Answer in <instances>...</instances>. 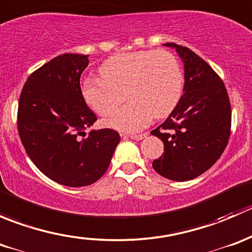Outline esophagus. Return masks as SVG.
<instances>
[{
	"label": "esophagus",
	"instance_id": "1",
	"mask_svg": "<svg viewBox=\"0 0 252 252\" xmlns=\"http://www.w3.org/2000/svg\"><path fill=\"white\" fill-rule=\"evenodd\" d=\"M146 136H147V134L144 133V134H136V135H129V138L133 139V140L139 141V140H142V139H145Z\"/></svg>",
	"mask_w": 252,
	"mask_h": 252
}]
</instances>
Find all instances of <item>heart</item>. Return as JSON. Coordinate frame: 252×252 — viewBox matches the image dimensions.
Returning a JSON list of instances; mask_svg holds the SVG:
<instances>
[{
  "label": "heart",
  "mask_w": 252,
  "mask_h": 252,
  "mask_svg": "<svg viewBox=\"0 0 252 252\" xmlns=\"http://www.w3.org/2000/svg\"><path fill=\"white\" fill-rule=\"evenodd\" d=\"M101 78H88L81 86L85 102L107 117L123 102H130L108 121L112 128L126 133L144 129L152 117L163 118L174 110L183 93L182 68L166 50L118 53L101 64Z\"/></svg>",
  "instance_id": "1"
}]
</instances>
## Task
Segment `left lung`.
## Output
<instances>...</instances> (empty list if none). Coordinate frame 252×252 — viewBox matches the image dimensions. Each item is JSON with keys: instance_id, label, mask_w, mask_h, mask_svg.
<instances>
[{"instance_id": "left-lung-1", "label": "left lung", "mask_w": 252, "mask_h": 252, "mask_svg": "<svg viewBox=\"0 0 252 252\" xmlns=\"http://www.w3.org/2000/svg\"><path fill=\"white\" fill-rule=\"evenodd\" d=\"M184 64L183 95L152 135L163 141L164 154L152 162L167 179L187 182L216 163L230 135L232 110L227 90L215 70L188 47L168 42Z\"/></svg>"}]
</instances>
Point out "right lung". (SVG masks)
Here are the masks:
<instances>
[{
  "instance_id": "obj_1",
  "label": "right lung",
  "mask_w": 252,
  "mask_h": 252,
  "mask_svg": "<svg viewBox=\"0 0 252 252\" xmlns=\"http://www.w3.org/2000/svg\"><path fill=\"white\" fill-rule=\"evenodd\" d=\"M88 64L89 55L57 56L28 78L18 105V131L28 156L46 177L65 187L100 179L121 140L112 129H94L85 136V129L97 121L80 89Z\"/></svg>"
}]
</instances>
